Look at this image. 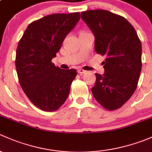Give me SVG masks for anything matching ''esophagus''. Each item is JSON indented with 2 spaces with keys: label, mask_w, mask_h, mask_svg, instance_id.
Masks as SVG:
<instances>
[{
  "label": "esophagus",
  "mask_w": 152,
  "mask_h": 152,
  "mask_svg": "<svg viewBox=\"0 0 152 152\" xmlns=\"http://www.w3.org/2000/svg\"><path fill=\"white\" fill-rule=\"evenodd\" d=\"M77 72L79 73V74L83 75V74H85V73L86 72V71H85V70L82 69H80L77 70Z\"/></svg>",
  "instance_id": "esophagus-1"
}]
</instances>
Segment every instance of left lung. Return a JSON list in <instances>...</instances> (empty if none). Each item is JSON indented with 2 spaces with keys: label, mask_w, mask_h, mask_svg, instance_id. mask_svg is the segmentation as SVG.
Listing matches in <instances>:
<instances>
[{
  "label": "left lung",
  "mask_w": 152,
  "mask_h": 152,
  "mask_svg": "<svg viewBox=\"0 0 152 152\" xmlns=\"http://www.w3.org/2000/svg\"><path fill=\"white\" fill-rule=\"evenodd\" d=\"M81 18L94 36L95 51L106 56L104 73H96L93 96L102 106L113 110L132 96L141 71V42L133 26L109 11L81 12Z\"/></svg>",
  "instance_id": "obj_1"
}]
</instances>
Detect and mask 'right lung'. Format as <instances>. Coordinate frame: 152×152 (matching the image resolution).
Masks as SVG:
<instances>
[{"mask_svg": "<svg viewBox=\"0 0 152 152\" xmlns=\"http://www.w3.org/2000/svg\"><path fill=\"white\" fill-rule=\"evenodd\" d=\"M80 18L79 12L45 16L29 24L19 42L15 65L20 84L42 110H56L68 97L76 69H62L51 60Z\"/></svg>", "mask_w": 152, "mask_h": 152, "instance_id": "right-lung-1", "label": "right lung"}]
</instances>
